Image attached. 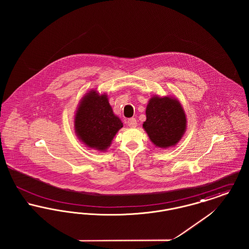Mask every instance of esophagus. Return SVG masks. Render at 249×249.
Returning a JSON list of instances; mask_svg holds the SVG:
<instances>
[{"mask_svg": "<svg viewBox=\"0 0 249 249\" xmlns=\"http://www.w3.org/2000/svg\"><path fill=\"white\" fill-rule=\"evenodd\" d=\"M127 124L130 128H135L137 126V121H136V119L131 118V119H128Z\"/></svg>", "mask_w": 249, "mask_h": 249, "instance_id": "1", "label": "esophagus"}]
</instances>
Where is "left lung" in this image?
<instances>
[{"mask_svg":"<svg viewBox=\"0 0 249 249\" xmlns=\"http://www.w3.org/2000/svg\"><path fill=\"white\" fill-rule=\"evenodd\" d=\"M142 124L150 141L156 146L168 148L177 145L187 129V117L181 104L172 96L155 95L145 109Z\"/></svg>","mask_w":249,"mask_h":249,"instance_id":"obj_1","label":"left lung"}]
</instances>
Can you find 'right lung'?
I'll return each mask as SVG.
<instances>
[{
    "label": "right lung",
    "instance_id": "add662e5",
    "mask_svg": "<svg viewBox=\"0 0 249 249\" xmlns=\"http://www.w3.org/2000/svg\"><path fill=\"white\" fill-rule=\"evenodd\" d=\"M74 131L89 148L107 151L123 123L108 102L107 93L91 89L84 95L74 115Z\"/></svg>",
    "mask_w": 249,
    "mask_h": 249
}]
</instances>
